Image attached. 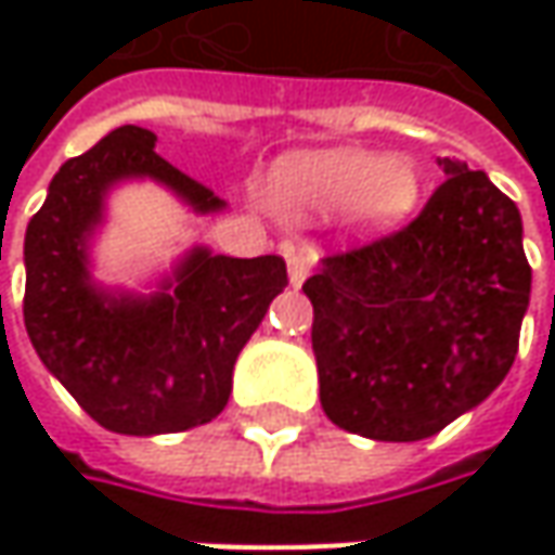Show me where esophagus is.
I'll list each match as a JSON object with an SVG mask.
<instances>
[{"instance_id":"esophagus-1","label":"esophagus","mask_w":555,"mask_h":555,"mask_svg":"<svg viewBox=\"0 0 555 555\" xmlns=\"http://www.w3.org/2000/svg\"><path fill=\"white\" fill-rule=\"evenodd\" d=\"M318 262V253L311 249V246H287V266H289V284L293 287H299L306 278H309V271Z\"/></svg>"}]
</instances>
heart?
<instances>
[{"label": "heart", "instance_id": "obj_1", "mask_svg": "<svg viewBox=\"0 0 555 555\" xmlns=\"http://www.w3.org/2000/svg\"><path fill=\"white\" fill-rule=\"evenodd\" d=\"M420 197V176L408 157H379L354 147L296 151L281 157L268 201L293 216H331L349 206L364 228H386L404 219Z\"/></svg>", "mask_w": 555, "mask_h": 555}]
</instances>
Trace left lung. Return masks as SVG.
I'll return each instance as SVG.
<instances>
[{
  "instance_id": "8db88e82",
  "label": "left lung",
  "mask_w": 555,
  "mask_h": 555,
  "mask_svg": "<svg viewBox=\"0 0 555 555\" xmlns=\"http://www.w3.org/2000/svg\"><path fill=\"white\" fill-rule=\"evenodd\" d=\"M414 222L321 259L302 284L321 408L346 433L420 441L494 392L531 296L522 216L481 169L441 157Z\"/></svg>"
}]
</instances>
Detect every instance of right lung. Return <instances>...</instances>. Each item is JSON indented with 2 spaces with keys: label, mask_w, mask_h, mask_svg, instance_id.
Segmentation results:
<instances>
[{
  "label": "right lung",
  "mask_w": 555,
  "mask_h": 555,
  "mask_svg": "<svg viewBox=\"0 0 555 555\" xmlns=\"http://www.w3.org/2000/svg\"><path fill=\"white\" fill-rule=\"evenodd\" d=\"M157 135L119 126L54 172L24 237V324L39 361L76 404L119 436H163L222 414L234 361L287 287L281 256L231 259L194 246L151 296L92 278V237L111 188H169L194 212H219L206 184L154 151Z\"/></svg>",
  "instance_id": "add662e5"
}]
</instances>
